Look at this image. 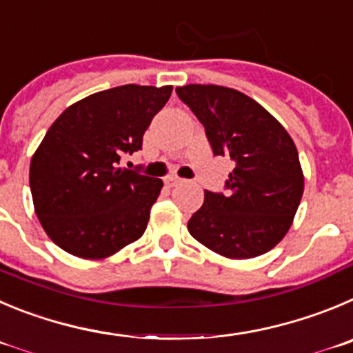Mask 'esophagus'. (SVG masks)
Instances as JSON below:
<instances>
[{
  "label": "esophagus",
  "mask_w": 353,
  "mask_h": 353,
  "mask_svg": "<svg viewBox=\"0 0 353 353\" xmlns=\"http://www.w3.org/2000/svg\"><path fill=\"white\" fill-rule=\"evenodd\" d=\"M177 183H181V177H177V176H169L165 179L167 186H174V184H177Z\"/></svg>",
  "instance_id": "34e87169"
}]
</instances>
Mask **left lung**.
<instances>
[{
	"label": "left lung",
	"mask_w": 353,
	"mask_h": 353,
	"mask_svg": "<svg viewBox=\"0 0 353 353\" xmlns=\"http://www.w3.org/2000/svg\"><path fill=\"white\" fill-rule=\"evenodd\" d=\"M176 92L205 127L214 154L235 161L228 193L205 192L188 232L225 258L265 254L289 232L305 190L294 141L259 102L235 88L195 83Z\"/></svg>",
	"instance_id": "1"
}]
</instances>
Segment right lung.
Listing matches in <instances>:
<instances>
[{
	"mask_svg": "<svg viewBox=\"0 0 353 353\" xmlns=\"http://www.w3.org/2000/svg\"><path fill=\"white\" fill-rule=\"evenodd\" d=\"M172 85L121 87L74 102L52 123L29 167L34 212L62 251L104 259L143 236L161 179L117 167L143 146Z\"/></svg>",
	"mask_w": 353,
	"mask_h": 353,
	"instance_id": "add662e5",
	"label": "right lung"
}]
</instances>
